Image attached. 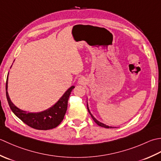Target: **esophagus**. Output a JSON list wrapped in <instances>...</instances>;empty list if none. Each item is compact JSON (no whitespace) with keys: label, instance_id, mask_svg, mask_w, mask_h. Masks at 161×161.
Here are the masks:
<instances>
[{"label":"esophagus","instance_id":"obj_1","mask_svg":"<svg viewBox=\"0 0 161 161\" xmlns=\"http://www.w3.org/2000/svg\"><path fill=\"white\" fill-rule=\"evenodd\" d=\"M78 83L81 85H84L86 83V79L84 77H81L78 79Z\"/></svg>","mask_w":161,"mask_h":161}]
</instances>
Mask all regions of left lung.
I'll return each instance as SVG.
<instances>
[{"mask_svg": "<svg viewBox=\"0 0 161 161\" xmlns=\"http://www.w3.org/2000/svg\"><path fill=\"white\" fill-rule=\"evenodd\" d=\"M87 110H88V112H89V113L90 114V115H91V117H92V118L93 119V120L94 121V122L96 123L97 125H99V126H101V127H104V128H106V129H111V128H113V127H110V126H106V124H103V123H101L100 122H99V121H97L96 119H95V118L93 117V115L92 114H91V113L90 112V110H89V108H88V106H87Z\"/></svg>", "mask_w": 161, "mask_h": 161, "instance_id": "left-lung-1", "label": "left lung"}]
</instances>
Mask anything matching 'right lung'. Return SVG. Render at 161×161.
<instances>
[{
    "instance_id": "add662e5",
    "label": "right lung",
    "mask_w": 161,
    "mask_h": 161,
    "mask_svg": "<svg viewBox=\"0 0 161 161\" xmlns=\"http://www.w3.org/2000/svg\"><path fill=\"white\" fill-rule=\"evenodd\" d=\"M8 78L6 81V97L10 109L15 115L28 126L37 130H48L57 127L63 120L67 110L68 99L74 86L65 92L58 102L49 109L41 113H27L16 107L9 99L8 92Z\"/></svg>"
}]
</instances>
